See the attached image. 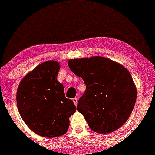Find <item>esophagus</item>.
I'll list each match as a JSON object with an SVG mask.
<instances>
[{"label":"esophagus","instance_id":"obj_1","mask_svg":"<svg viewBox=\"0 0 155 155\" xmlns=\"http://www.w3.org/2000/svg\"><path fill=\"white\" fill-rule=\"evenodd\" d=\"M73 103H74V104H75V106H77V104H78V99L76 97H75V98H73Z\"/></svg>","mask_w":155,"mask_h":155}]
</instances>
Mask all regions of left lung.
I'll use <instances>...</instances> for the list:
<instances>
[{"mask_svg": "<svg viewBox=\"0 0 155 155\" xmlns=\"http://www.w3.org/2000/svg\"><path fill=\"white\" fill-rule=\"evenodd\" d=\"M68 66L86 85L77 109L91 129L109 134L121 127L127 121L137 100V87L130 72L101 56L70 59Z\"/></svg>", "mask_w": 155, "mask_h": 155, "instance_id": "8db88e82", "label": "left lung"}]
</instances>
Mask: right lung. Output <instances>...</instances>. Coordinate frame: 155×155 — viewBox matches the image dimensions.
Listing matches in <instances>:
<instances>
[{"mask_svg": "<svg viewBox=\"0 0 155 155\" xmlns=\"http://www.w3.org/2000/svg\"><path fill=\"white\" fill-rule=\"evenodd\" d=\"M59 70L55 61L43 62L21 79L17 89V107L21 118L41 137L64 135L70 126L69 118L76 110L58 81Z\"/></svg>", "mask_w": 155, "mask_h": 155, "instance_id": "add662e5", "label": "right lung"}]
</instances>
